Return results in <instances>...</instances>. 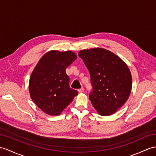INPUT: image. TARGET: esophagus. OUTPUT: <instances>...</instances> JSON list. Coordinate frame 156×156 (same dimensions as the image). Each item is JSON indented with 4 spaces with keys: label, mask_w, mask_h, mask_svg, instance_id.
<instances>
[{
    "label": "esophagus",
    "mask_w": 156,
    "mask_h": 156,
    "mask_svg": "<svg viewBox=\"0 0 156 156\" xmlns=\"http://www.w3.org/2000/svg\"><path fill=\"white\" fill-rule=\"evenodd\" d=\"M84 88H80V89H79L78 90V92L79 93H82L83 92H84Z\"/></svg>",
    "instance_id": "obj_1"
}]
</instances>
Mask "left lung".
<instances>
[{
	"instance_id": "1",
	"label": "left lung",
	"mask_w": 156,
	"mask_h": 156,
	"mask_svg": "<svg viewBox=\"0 0 156 156\" xmlns=\"http://www.w3.org/2000/svg\"><path fill=\"white\" fill-rule=\"evenodd\" d=\"M78 56L88 69L93 89L89 98L100 115L114 114L128 100L132 78L127 64L111 51L101 48L80 50Z\"/></svg>"
}]
</instances>
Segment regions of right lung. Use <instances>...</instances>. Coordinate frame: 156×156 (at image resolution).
<instances>
[{
	"instance_id": "right-lung-1",
	"label": "right lung",
	"mask_w": 156,
	"mask_h": 156,
	"mask_svg": "<svg viewBox=\"0 0 156 156\" xmlns=\"http://www.w3.org/2000/svg\"><path fill=\"white\" fill-rule=\"evenodd\" d=\"M77 58L72 51L50 50L43 56L29 80V92L32 101L45 114L58 115L78 95L70 88L68 66Z\"/></svg>"
}]
</instances>
